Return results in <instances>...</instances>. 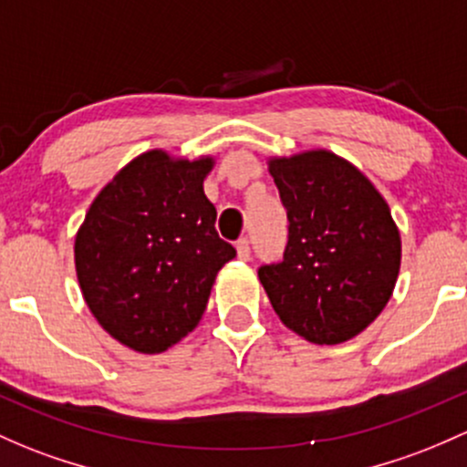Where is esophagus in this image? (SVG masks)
<instances>
[{"instance_id": "esophagus-1", "label": "esophagus", "mask_w": 467, "mask_h": 467, "mask_svg": "<svg viewBox=\"0 0 467 467\" xmlns=\"http://www.w3.org/2000/svg\"><path fill=\"white\" fill-rule=\"evenodd\" d=\"M237 257L244 259V262H248V259H250V244H248V239H239V242H237Z\"/></svg>"}]
</instances>
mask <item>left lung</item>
I'll return each instance as SVG.
<instances>
[{"mask_svg":"<svg viewBox=\"0 0 467 467\" xmlns=\"http://www.w3.org/2000/svg\"><path fill=\"white\" fill-rule=\"evenodd\" d=\"M286 205L284 259L259 268L277 317L304 340L340 345L365 331L394 293L400 230L376 185L328 150L268 159Z\"/></svg>","mask_w":467,"mask_h":467,"instance_id":"8db88e82","label":"left lung"}]
</instances>
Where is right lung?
I'll return each mask as SVG.
<instances>
[{
	"instance_id": "right-lung-1",
	"label": "right lung",
	"mask_w": 467,
	"mask_h": 467,
	"mask_svg": "<svg viewBox=\"0 0 467 467\" xmlns=\"http://www.w3.org/2000/svg\"><path fill=\"white\" fill-rule=\"evenodd\" d=\"M214 163L147 150L116 171L78 228L82 297L127 349L163 353L194 331L217 273L237 254L219 239L203 192Z\"/></svg>"
}]
</instances>
